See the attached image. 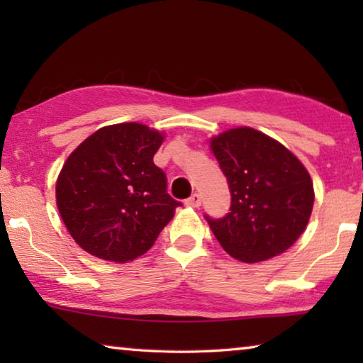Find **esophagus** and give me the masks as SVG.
Returning a JSON list of instances; mask_svg holds the SVG:
<instances>
[{
    "label": "esophagus",
    "instance_id": "esophagus-1",
    "mask_svg": "<svg viewBox=\"0 0 363 363\" xmlns=\"http://www.w3.org/2000/svg\"><path fill=\"white\" fill-rule=\"evenodd\" d=\"M186 205L187 206H192V208H199L201 205V195L200 194H192L189 196V199L186 200Z\"/></svg>",
    "mask_w": 363,
    "mask_h": 363
}]
</instances>
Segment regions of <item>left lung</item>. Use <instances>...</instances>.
Segmentation results:
<instances>
[{"label": "left lung", "instance_id": "obj_1", "mask_svg": "<svg viewBox=\"0 0 363 363\" xmlns=\"http://www.w3.org/2000/svg\"><path fill=\"white\" fill-rule=\"evenodd\" d=\"M211 149L230 190L224 218L205 214L220 247L243 262L284 253L304 232L314 206V186L303 163L253 128L219 134Z\"/></svg>", "mask_w": 363, "mask_h": 363}]
</instances>
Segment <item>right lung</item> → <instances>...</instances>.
<instances>
[{
  "label": "right lung",
  "mask_w": 363,
  "mask_h": 363,
  "mask_svg": "<svg viewBox=\"0 0 363 363\" xmlns=\"http://www.w3.org/2000/svg\"><path fill=\"white\" fill-rule=\"evenodd\" d=\"M163 136L139 123L101 128L67 158L56 184L60 216L89 255L126 262L155 243L181 201L153 163Z\"/></svg>",
  "instance_id": "obj_1"
}]
</instances>
